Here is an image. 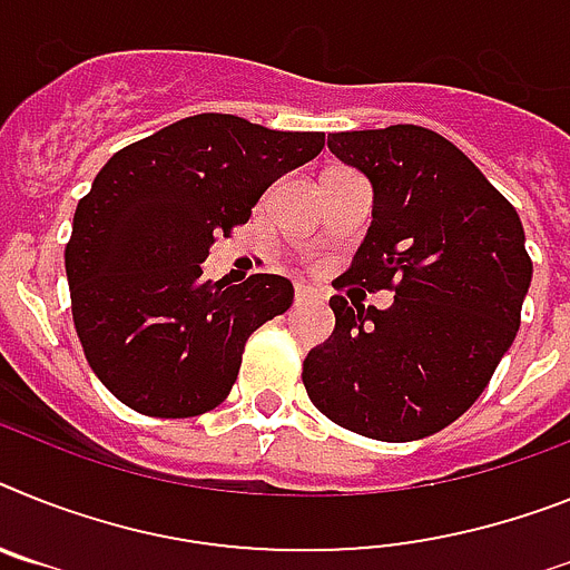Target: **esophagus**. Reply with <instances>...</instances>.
<instances>
[{"label": "esophagus", "instance_id": "1", "mask_svg": "<svg viewBox=\"0 0 570 570\" xmlns=\"http://www.w3.org/2000/svg\"><path fill=\"white\" fill-rule=\"evenodd\" d=\"M309 298H315V293L313 289H309V286H295V301H298V304H304V301H309Z\"/></svg>", "mask_w": 570, "mask_h": 570}]
</instances>
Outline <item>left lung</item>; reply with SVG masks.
<instances>
[{"mask_svg":"<svg viewBox=\"0 0 570 570\" xmlns=\"http://www.w3.org/2000/svg\"><path fill=\"white\" fill-rule=\"evenodd\" d=\"M327 147L374 188L371 228L333 286L391 289L394 304L333 295L336 330L307 353L301 380L342 429L389 443L429 438L475 403L519 333L533 277L524 228L487 176L425 127L333 132Z\"/></svg>","mask_w":570,"mask_h":570,"instance_id":"obj_1","label":"left lung"}]
</instances>
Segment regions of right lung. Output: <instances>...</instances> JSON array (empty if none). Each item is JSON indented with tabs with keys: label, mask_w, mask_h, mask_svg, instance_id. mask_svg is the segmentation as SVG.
I'll use <instances>...</instances> for the list:
<instances>
[{
	"label": "right lung",
	"mask_w": 570,
	"mask_h": 570,
	"mask_svg": "<svg viewBox=\"0 0 570 570\" xmlns=\"http://www.w3.org/2000/svg\"><path fill=\"white\" fill-rule=\"evenodd\" d=\"M322 147L324 132L203 112L100 167L75 212L66 277L86 362L124 405L196 417L226 400L248 336L293 307L295 289L281 275L205 281L199 263Z\"/></svg>",
	"instance_id": "add662e5"
}]
</instances>
